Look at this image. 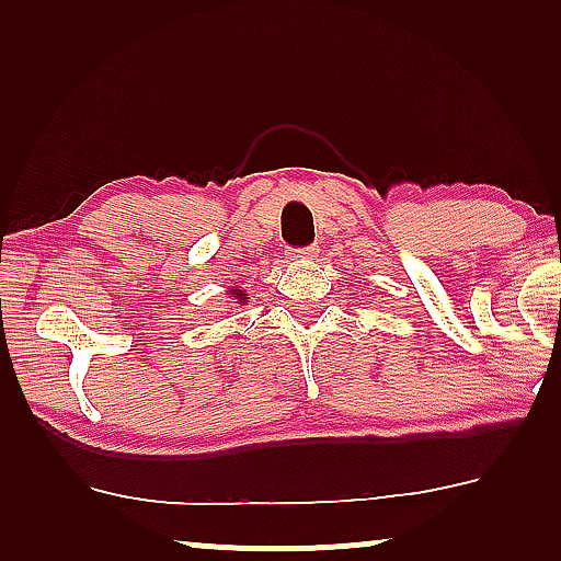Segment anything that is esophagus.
Masks as SVG:
<instances>
[{
	"label": "esophagus",
	"mask_w": 561,
	"mask_h": 561,
	"mask_svg": "<svg viewBox=\"0 0 561 561\" xmlns=\"http://www.w3.org/2000/svg\"><path fill=\"white\" fill-rule=\"evenodd\" d=\"M317 252H319L317 244H306V248H294L288 255L294 260H301V257H317Z\"/></svg>",
	"instance_id": "1"
}]
</instances>
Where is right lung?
<instances>
[{"mask_svg": "<svg viewBox=\"0 0 561 561\" xmlns=\"http://www.w3.org/2000/svg\"><path fill=\"white\" fill-rule=\"evenodd\" d=\"M234 296H237V298H240V304L244 301V294H234Z\"/></svg>", "mask_w": 561, "mask_h": 561, "instance_id": "right-lung-1", "label": "right lung"}]
</instances>
